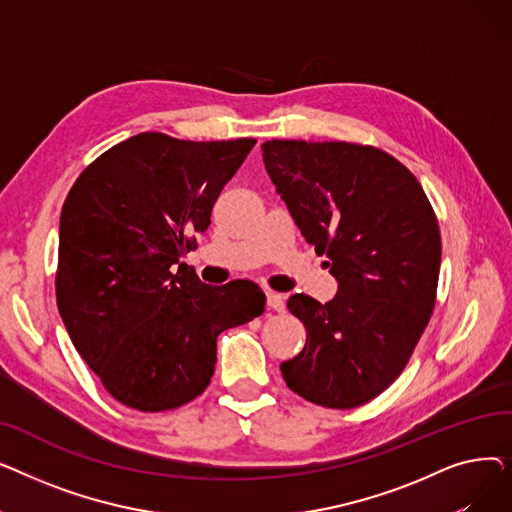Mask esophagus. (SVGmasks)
Listing matches in <instances>:
<instances>
[{
	"label": "esophagus",
	"instance_id": "34e87169",
	"mask_svg": "<svg viewBox=\"0 0 512 512\" xmlns=\"http://www.w3.org/2000/svg\"><path fill=\"white\" fill-rule=\"evenodd\" d=\"M265 299H267V307H270V309H274V311H284V307H286V299H284V294H278V292L267 290Z\"/></svg>",
	"mask_w": 512,
	"mask_h": 512
}]
</instances>
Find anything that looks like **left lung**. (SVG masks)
I'll list each match as a JSON object with an SVG mask.
<instances>
[{
  "label": "left lung",
  "mask_w": 512,
  "mask_h": 512,
  "mask_svg": "<svg viewBox=\"0 0 512 512\" xmlns=\"http://www.w3.org/2000/svg\"><path fill=\"white\" fill-rule=\"evenodd\" d=\"M261 151L292 220L338 282L326 305L288 299L307 340L280 365L284 380L321 407L365 405L405 369L434 311L436 213L417 178L375 147L274 139Z\"/></svg>",
  "instance_id": "1"
}]
</instances>
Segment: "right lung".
Listing matches in <instances>:
<instances>
[{
	"label": "right lung",
	"instance_id": "right-lung-1",
	"mask_svg": "<svg viewBox=\"0 0 512 512\" xmlns=\"http://www.w3.org/2000/svg\"><path fill=\"white\" fill-rule=\"evenodd\" d=\"M253 145L141 132L99 155L70 188L58 309L78 355L130 409L170 411L197 398L215 371L218 336L263 313L257 284L209 286L180 263Z\"/></svg>",
	"mask_w": 512,
	"mask_h": 512
}]
</instances>
